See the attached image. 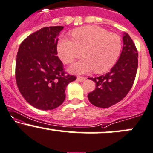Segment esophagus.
<instances>
[{
	"label": "esophagus",
	"instance_id": "1",
	"mask_svg": "<svg viewBox=\"0 0 153 153\" xmlns=\"http://www.w3.org/2000/svg\"><path fill=\"white\" fill-rule=\"evenodd\" d=\"M85 79H86V78H85V77H83V76H78V78H77V80L80 82L84 81Z\"/></svg>",
	"mask_w": 153,
	"mask_h": 153
}]
</instances>
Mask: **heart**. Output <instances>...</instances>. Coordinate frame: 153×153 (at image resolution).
Here are the masks:
<instances>
[{"mask_svg":"<svg viewBox=\"0 0 153 153\" xmlns=\"http://www.w3.org/2000/svg\"><path fill=\"white\" fill-rule=\"evenodd\" d=\"M72 38L62 37L57 45L59 56L65 64H71L83 55L85 56L70 68L73 73L95 70L102 73L117 62L122 49L120 36L96 25H88L72 32Z\"/></svg>","mask_w":153,"mask_h":153,"instance_id":"heart-1","label":"heart"}]
</instances>
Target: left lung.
<instances>
[{
  "mask_svg": "<svg viewBox=\"0 0 153 153\" xmlns=\"http://www.w3.org/2000/svg\"><path fill=\"white\" fill-rule=\"evenodd\" d=\"M123 46L120 58L109 73L91 78L96 88L88 94L91 103L96 107L107 108L121 101L131 88L138 68V52L135 44L124 33Z\"/></svg>",
  "mask_w": 153,
  "mask_h": 153,
  "instance_id": "1",
  "label": "left lung"
}]
</instances>
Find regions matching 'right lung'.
<instances>
[{"label": "right lung", "mask_w": 153, "mask_h": 153, "mask_svg": "<svg viewBox=\"0 0 153 153\" xmlns=\"http://www.w3.org/2000/svg\"><path fill=\"white\" fill-rule=\"evenodd\" d=\"M64 27H46L22 42L16 60L15 77L19 92L30 105L43 110L63 103L65 89L75 75L65 71L57 55L59 33Z\"/></svg>", "instance_id": "right-lung-1"}]
</instances>
